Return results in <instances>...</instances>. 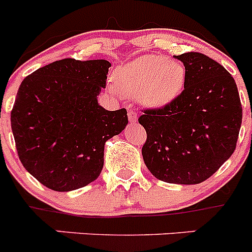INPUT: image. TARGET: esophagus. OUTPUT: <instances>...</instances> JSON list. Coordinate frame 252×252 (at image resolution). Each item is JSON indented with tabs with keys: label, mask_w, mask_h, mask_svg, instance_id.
Masks as SVG:
<instances>
[{
	"label": "esophagus",
	"mask_w": 252,
	"mask_h": 252,
	"mask_svg": "<svg viewBox=\"0 0 252 252\" xmlns=\"http://www.w3.org/2000/svg\"><path fill=\"white\" fill-rule=\"evenodd\" d=\"M128 121L132 122V124H135L137 121V113L133 110L128 111Z\"/></svg>",
	"instance_id": "1"
}]
</instances>
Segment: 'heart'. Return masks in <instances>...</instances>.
Masks as SVG:
<instances>
[{"label":"heart","instance_id":"b5f03b06","mask_svg":"<svg viewBox=\"0 0 252 252\" xmlns=\"http://www.w3.org/2000/svg\"><path fill=\"white\" fill-rule=\"evenodd\" d=\"M186 78L187 69L180 62H170L160 55H144L117 68L116 86L110 84V90L139 95L145 106L162 108L182 93Z\"/></svg>","mask_w":252,"mask_h":252}]
</instances>
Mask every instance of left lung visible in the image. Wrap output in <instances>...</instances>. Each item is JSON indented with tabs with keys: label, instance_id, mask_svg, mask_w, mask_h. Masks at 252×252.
Wrapping results in <instances>:
<instances>
[{
	"label": "left lung",
	"instance_id": "obj_1",
	"mask_svg": "<svg viewBox=\"0 0 252 252\" xmlns=\"http://www.w3.org/2000/svg\"><path fill=\"white\" fill-rule=\"evenodd\" d=\"M187 69L184 91L168 106L139 117L148 139L142 158L151 174L173 184H199L236 149L242 107L232 75L201 53L175 55Z\"/></svg>",
	"mask_w": 252,
	"mask_h": 252
}]
</instances>
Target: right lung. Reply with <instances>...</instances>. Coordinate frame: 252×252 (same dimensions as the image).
<instances>
[{
  "label": "right lung",
  "mask_w": 252,
  "mask_h": 252,
  "mask_svg": "<svg viewBox=\"0 0 252 252\" xmlns=\"http://www.w3.org/2000/svg\"><path fill=\"white\" fill-rule=\"evenodd\" d=\"M108 60L53 62L22 81L11 128L22 165L46 188L70 192L94 182L104 144L125 130L127 111H107L97 97Z\"/></svg>",
  "instance_id": "1"
}]
</instances>
